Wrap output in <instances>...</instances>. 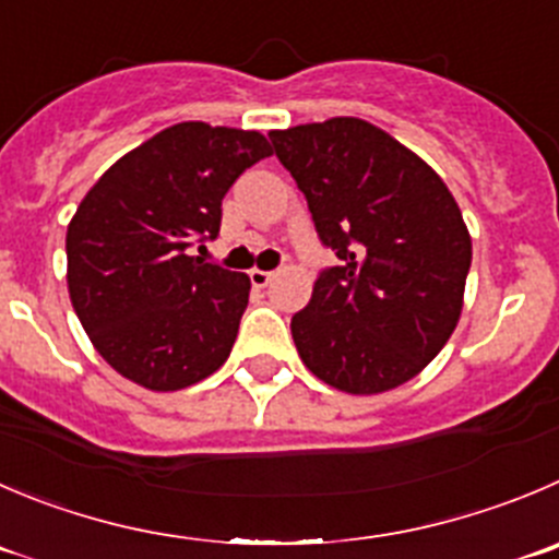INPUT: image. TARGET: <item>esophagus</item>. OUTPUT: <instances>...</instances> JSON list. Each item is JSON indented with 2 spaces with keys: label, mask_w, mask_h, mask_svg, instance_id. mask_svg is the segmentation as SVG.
<instances>
[{
  "label": "esophagus",
  "mask_w": 559,
  "mask_h": 559,
  "mask_svg": "<svg viewBox=\"0 0 559 559\" xmlns=\"http://www.w3.org/2000/svg\"><path fill=\"white\" fill-rule=\"evenodd\" d=\"M249 280H252L254 288H265V285L274 280V271H263V269H252L249 271Z\"/></svg>",
  "instance_id": "1"
}]
</instances>
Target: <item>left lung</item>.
Wrapping results in <instances>:
<instances>
[{
    "instance_id": "8db88e82",
    "label": "left lung",
    "mask_w": 559,
    "mask_h": 559,
    "mask_svg": "<svg viewBox=\"0 0 559 559\" xmlns=\"http://www.w3.org/2000/svg\"><path fill=\"white\" fill-rule=\"evenodd\" d=\"M269 136L321 241L343 260L290 321L301 362L348 395L406 384L464 310L472 236L455 197L417 153L359 117Z\"/></svg>"
}]
</instances>
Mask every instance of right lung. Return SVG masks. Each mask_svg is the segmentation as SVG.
I'll list each match as a JSON object with an SVG mask.
<instances>
[{
    "label": "right lung",
    "mask_w": 559,
    "mask_h": 559,
    "mask_svg": "<svg viewBox=\"0 0 559 559\" xmlns=\"http://www.w3.org/2000/svg\"><path fill=\"white\" fill-rule=\"evenodd\" d=\"M260 131L169 126L117 158L68 225V294L111 370L153 392L209 379L236 343L247 274L189 254L216 238L238 175L271 156Z\"/></svg>",
    "instance_id": "obj_1"
}]
</instances>
